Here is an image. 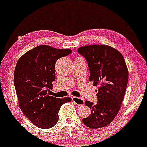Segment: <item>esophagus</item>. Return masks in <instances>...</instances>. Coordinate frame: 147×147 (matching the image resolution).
<instances>
[{"instance_id": "esophagus-1", "label": "esophagus", "mask_w": 147, "mask_h": 147, "mask_svg": "<svg viewBox=\"0 0 147 147\" xmlns=\"http://www.w3.org/2000/svg\"><path fill=\"white\" fill-rule=\"evenodd\" d=\"M72 100L77 105H84L85 103V101L83 98H78V97H72Z\"/></svg>"}]
</instances>
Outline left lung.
<instances>
[{
  "mask_svg": "<svg viewBox=\"0 0 147 147\" xmlns=\"http://www.w3.org/2000/svg\"><path fill=\"white\" fill-rule=\"evenodd\" d=\"M78 51L88 63L89 81L98 88L97 103L85 102L91 112L82 119L83 123L91 129L104 127L116 117L125 97L129 76L125 59L108 45H87L78 48Z\"/></svg>",
  "mask_w": 147,
  "mask_h": 147,
  "instance_id": "left-lung-1",
  "label": "left lung"
}]
</instances>
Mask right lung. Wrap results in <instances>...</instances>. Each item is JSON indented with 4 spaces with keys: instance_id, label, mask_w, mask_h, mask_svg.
Here are the masks:
<instances>
[{
    "instance_id": "add662e5",
    "label": "right lung",
    "mask_w": 147,
    "mask_h": 147,
    "mask_svg": "<svg viewBox=\"0 0 147 147\" xmlns=\"http://www.w3.org/2000/svg\"><path fill=\"white\" fill-rule=\"evenodd\" d=\"M71 53L70 49H57L40 45L18 59L14 73V84L20 110L37 127L49 129L57 124L63 104L71 98L49 96L55 80V63Z\"/></svg>"
}]
</instances>
